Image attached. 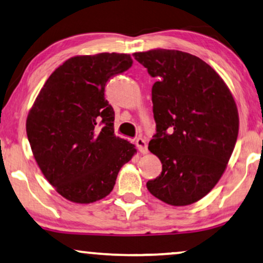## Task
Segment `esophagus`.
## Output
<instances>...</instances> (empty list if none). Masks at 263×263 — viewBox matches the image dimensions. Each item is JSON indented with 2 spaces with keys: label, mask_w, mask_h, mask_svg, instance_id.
I'll use <instances>...</instances> for the list:
<instances>
[{
  "label": "esophagus",
  "mask_w": 263,
  "mask_h": 263,
  "mask_svg": "<svg viewBox=\"0 0 263 263\" xmlns=\"http://www.w3.org/2000/svg\"><path fill=\"white\" fill-rule=\"evenodd\" d=\"M137 146H138V150L140 151V154H147V144L146 140L143 138H138L136 140Z\"/></svg>",
  "instance_id": "esophagus-1"
}]
</instances>
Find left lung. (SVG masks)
<instances>
[{
    "instance_id": "1",
    "label": "left lung",
    "mask_w": 263,
    "mask_h": 263,
    "mask_svg": "<svg viewBox=\"0 0 263 263\" xmlns=\"http://www.w3.org/2000/svg\"><path fill=\"white\" fill-rule=\"evenodd\" d=\"M156 77L153 86L156 135L149 150L162 173L146 182L154 197L173 206L200 200L220 180L238 136V110L216 70L193 54L155 49L133 53Z\"/></svg>"
}]
</instances>
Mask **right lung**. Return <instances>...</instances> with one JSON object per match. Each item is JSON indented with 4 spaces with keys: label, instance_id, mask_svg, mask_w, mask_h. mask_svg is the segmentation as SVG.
<instances>
[{
    "label": "right lung",
    "instance_id": "right-lung-1",
    "mask_svg": "<svg viewBox=\"0 0 263 263\" xmlns=\"http://www.w3.org/2000/svg\"><path fill=\"white\" fill-rule=\"evenodd\" d=\"M126 53L75 56L59 65L36 96L26 132L36 163L59 194L90 204L112 192L120 168L137 153L114 135L107 81L132 65Z\"/></svg>",
    "mask_w": 263,
    "mask_h": 263
}]
</instances>
